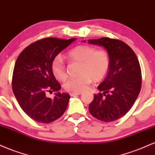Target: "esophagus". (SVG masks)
Here are the masks:
<instances>
[{
    "instance_id": "1",
    "label": "esophagus",
    "mask_w": 155,
    "mask_h": 155,
    "mask_svg": "<svg viewBox=\"0 0 155 155\" xmlns=\"http://www.w3.org/2000/svg\"><path fill=\"white\" fill-rule=\"evenodd\" d=\"M81 92H71L70 95L71 96H74V95H81Z\"/></svg>"
}]
</instances>
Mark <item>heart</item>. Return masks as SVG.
Listing matches in <instances>:
<instances>
[{
    "label": "heart",
    "instance_id": "obj_1",
    "mask_svg": "<svg viewBox=\"0 0 155 155\" xmlns=\"http://www.w3.org/2000/svg\"><path fill=\"white\" fill-rule=\"evenodd\" d=\"M67 58L72 63H79L76 78L68 79L63 87L69 92H81L91 83L99 82L106 77L110 67L109 54L105 50H97L91 46L79 45L67 53ZM51 71L57 79L65 81L67 78L66 66L63 58L57 56L51 62Z\"/></svg>",
    "mask_w": 155,
    "mask_h": 155
}]
</instances>
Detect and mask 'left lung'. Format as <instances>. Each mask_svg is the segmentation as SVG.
<instances>
[{"label": "left lung", "instance_id": "obj_1", "mask_svg": "<svg viewBox=\"0 0 155 155\" xmlns=\"http://www.w3.org/2000/svg\"><path fill=\"white\" fill-rule=\"evenodd\" d=\"M85 42V41H83ZM88 43L104 47L110 58L106 79L97 87L89 106L92 116L105 122L119 120L128 112L141 88V70L136 54L127 44L109 38L90 39Z\"/></svg>", "mask_w": 155, "mask_h": 155}]
</instances>
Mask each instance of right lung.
Here are the masks:
<instances>
[{
    "label": "right lung",
    "instance_id": "add662e5",
    "mask_svg": "<svg viewBox=\"0 0 155 155\" xmlns=\"http://www.w3.org/2000/svg\"><path fill=\"white\" fill-rule=\"evenodd\" d=\"M76 38H46L30 44L19 54L12 76V90L25 113L41 123L59 119L66 110L70 95L61 93L51 71V62ZM56 91L54 99L47 91Z\"/></svg>",
    "mask_w": 155,
    "mask_h": 155
}]
</instances>
